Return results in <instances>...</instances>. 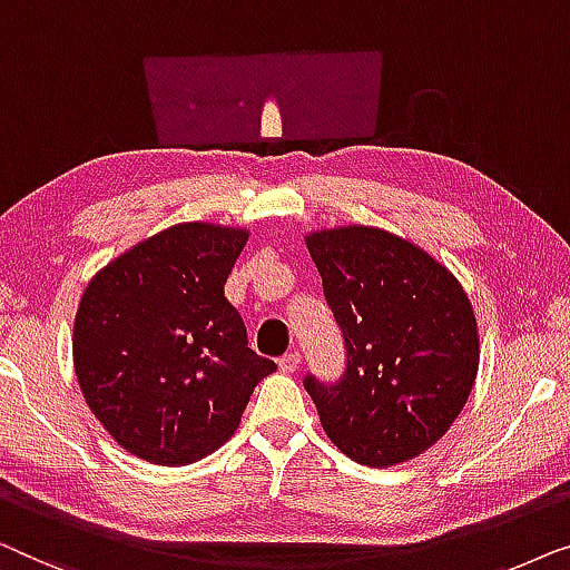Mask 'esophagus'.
I'll return each instance as SVG.
<instances>
[{
	"instance_id": "1",
	"label": "esophagus",
	"mask_w": 570,
	"mask_h": 570,
	"mask_svg": "<svg viewBox=\"0 0 570 570\" xmlns=\"http://www.w3.org/2000/svg\"><path fill=\"white\" fill-rule=\"evenodd\" d=\"M296 366H299V351H288V354L278 358V368H282V372H286V374H292Z\"/></svg>"
}]
</instances>
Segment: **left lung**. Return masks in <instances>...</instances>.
I'll return each mask as SVG.
<instances>
[{
	"instance_id": "8db88e82",
	"label": "left lung",
	"mask_w": 570,
	"mask_h": 570,
	"mask_svg": "<svg viewBox=\"0 0 570 570\" xmlns=\"http://www.w3.org/2000/svg\"><path fill=\"white\" fill-rule=\"evenodd\" d=\"M346 346L333 384L304 376L331 442L390 468L442 439L475 384L480 343L462 284L426 250L376 227L307 237Z\"/></svg>"
}]
</instances>
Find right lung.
<instances>
[{
  "mask_svg": "<svg viewBox=\"0 0 570 570\" xmlns=\"http://www.w3.org/2000/svg\"><path fill=\"white\" fill-rule=\"evenodd\" d=\"M245 229L188 222L92 276L75 320V372L110 436L141 460L188 464L235 434L276 364L247 346L224 296Z\"/></svg>",
  "mask_w": 570,
  "mask_h": 570,
  "instance_id": "add662e5",
  "label": "right lung"
}]
</instances>
